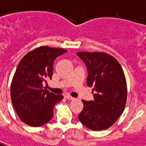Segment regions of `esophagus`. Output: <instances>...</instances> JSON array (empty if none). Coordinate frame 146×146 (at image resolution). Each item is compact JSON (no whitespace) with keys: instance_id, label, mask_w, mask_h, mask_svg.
I'll use <instances>...</instances> for the list:
<instances>
[{"instance_id":"1","label":"esophagus","mask_w":146,"mask_h":146,"mask_svg":"<svg viewBox=\"0 0 146 146\" xmlns=\"http://www.w3.org/2000/svg\"><path fill=\"white\" fill-rule=\"evenodd\" d=\"M65 98H66V99H68V100H74L75 98H73V97H71L70 95H69V94H66V95H65Z\"/></svg>"}]
</instances>
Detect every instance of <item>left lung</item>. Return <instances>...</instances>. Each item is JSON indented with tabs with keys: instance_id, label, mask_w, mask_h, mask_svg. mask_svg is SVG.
<instances>
[{
	"instance_id": "left-lung-1",
	"label": "left lung",
	"mask_w": 146,
	"mask_h": 146,
	"mask_svg": "<svg viewBox=\"0 0 146 146\" xmlns=\"http://www.w3.org/2000/svg\"><path fill=\"white\" fill-rule=\"evenodd\" d=\"M86 64V83L93 87L94 101L83 100L78 119L90 129L99 131L113 125L123 113L127 99V86L119 62L106 52H79Z\"/></svg>"
}]
</instances>
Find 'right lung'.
<instances>
[{"instance_id":"1","label":"right lung","mask_w":146,"mask_h":146,"mask_svg":"<svg viewBox=\"0 0 146 146\" xmlns=\"http://www.w3.org/2000/svg\"><path fill=\"white\" fill-rule=\"evenodd\" d=\"M67 50L41 46L28 52L19 62L12 81L11 100L20 119L30 126L38 127L53 117L55 104L62 95L44 89L52 79L53 62Z\"/></svg>"}]
</instances>
